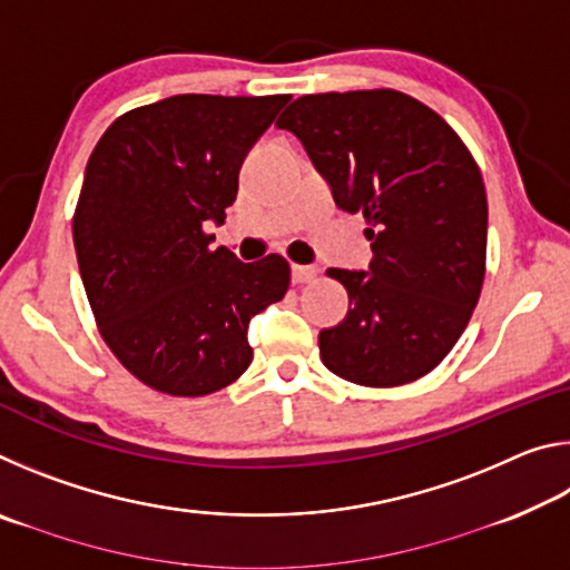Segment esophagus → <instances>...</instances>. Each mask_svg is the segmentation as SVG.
<instances>
[{
	"instance_id": "1",
	"label": "esophagus",
	"mask_w": 570,
	"mask_h": 570,
	"mask_svg": "<svg viewBox=\"0 0 570 570\" xmlns=\"http://www.w3.org/2000/svg\"><path fill=\"white\" fill-rule=\"evenodd\" d=\"M316 276H320V268L316 266H302V264L292 266L294 284H312V282H316Z\"/></svg>"
}]
</instances>
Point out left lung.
<instances>
[{"label": "left lung", "instance_id": "obj_1", "mask_svg": "<svg viewBox=\"0 0 570 570\" xmlns=\"http://www.w3.org/2000/svg\"><path fill=\"white\" fill-rule=\"evenodd\" d=\"M362 214L370 272L330 268L350 294L320 334L322 362L362 387H400L445 360L485 278L488 198L475 158L428 105L397 90L304 95L276 120Z\"/></svg>", "mask_w": 570, "mask_h": 570}]
</instances>
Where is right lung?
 <instances>
[{
  "mask_svg": "<svg viewBox=\"0 0 570 570\" xmlns=\"http://www.w3.org/2000/svg\"><path fill=\"white\" fill-rule=\"evenodd\" d=\"M288 95H173L120 115L95 146L72 218L85 294L105 344L132 377L204 397L254 360L248 322L282 302L278 254L244 264L210 250L250 146Z\"/></svg>",
  "mask_w": 570,
  "mask_h": 570,
  "instance_id": "obj_1",
  "label": "right lung"
}]
</instances>
